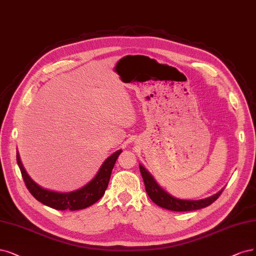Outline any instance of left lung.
<instances>
[{
    "mask_svg": "<svg viewBox=\"0 0 256 256\" xmlns=\"http://www.w3.org/2000/svg\"><path fill=\"white\" fill-rule=\"evenodd\" d=\"M140 172L143 177V180L145 183V188L149 198H150L156 206L166 210H174V212H188V210H195L206 208L210 204H212L215 200H217V198L220 196V194H222L224 190L222 188V190L216 192L215 195L204 199H200V200L179 199L172 196L170 194L164 190L160 185L156 183L152 174L140 164Z\"/></svg>",
    "mask_w": 256,
    "mask_h": 256,
    "instance_id": "left-lung-1",
    "label": "left lung"
}]
</instances>
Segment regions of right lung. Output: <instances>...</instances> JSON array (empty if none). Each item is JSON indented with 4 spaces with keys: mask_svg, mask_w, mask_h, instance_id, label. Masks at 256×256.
<instances>
[{
    "mask_svg": "<svg viewBox=\"0 0 256 256\" xmlns=\"http://www.w3.org/2000/svg\"><path fill=\"white\" fill-rule=\"evenodd\" d=\"M122 150L118 149V152H113L110 156L106 158L102 164L95 177L88 182L84 186L72 192H55L48 188H44L38 183L34 182L25 170L21 162L20 154L16 152V162L21 170L23 180L26 184V188L32 195L44 206H48L59 210H82L94 204L102 196L108 188L111 172L116 164L118 156Z\"/></svg>",
    "mask_w": 256,
    "mask_h": 256,
    "instance_id": "1",
    "label": "right lung"
}]
</instances>
